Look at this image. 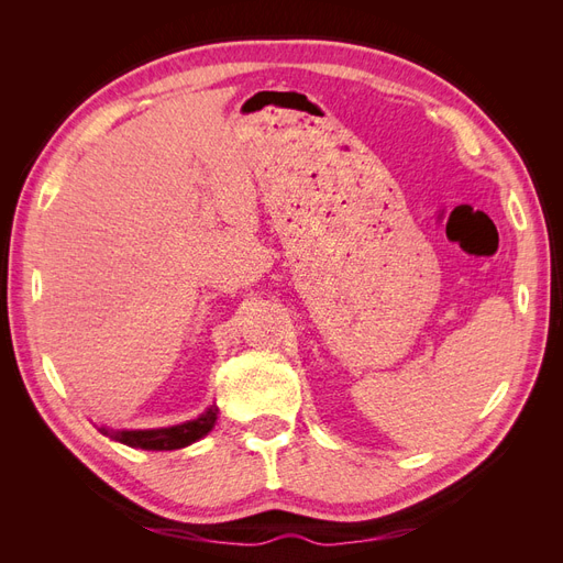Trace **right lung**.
Instances as JSON below:
<instances>
[{
  "label": "right lung",
  "instance_id": "right-lung-1",
  "mask_svg": "<svg viewBox=\"0 0 563 563\" xmlns=\"http://www.w3.org/2000/svg\"><path fill=\"white\" fill-rule=\"evenodd\" d=\"M218 420V406H209L207 411L199 413L192 420H185L180 424H172V428H155V430H110L98 428L100 434L110 437L119 444L143 451H176L195 444V441L207 437Z\"/></svg>",
  "mask_w": 563,
  "mask_h": 563
}]
</instances>
